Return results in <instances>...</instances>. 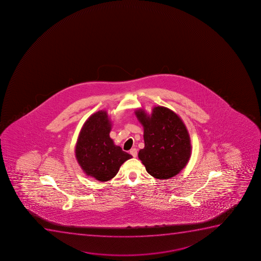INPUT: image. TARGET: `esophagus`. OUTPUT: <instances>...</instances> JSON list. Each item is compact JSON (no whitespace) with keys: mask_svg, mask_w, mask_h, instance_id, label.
<instances>
[{"mask_svg":"<svg viewBox=\"0 0 261 261\" xmlns=\"http://www.w3.org/2000/svg\"><path fill=\"white\" fill-rule=\"evenodd\" d=\"M130 153L132 154L133 157H136L137 156V153H138V151H137V149L136 148H132L131 150H130Z\"/></svg>","mask_w":261,"mask_h":261,"instance_id":"34e87169","label":"esophagus"}]
</instances>
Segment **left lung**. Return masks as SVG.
<instances>
[{"label": "left lung", "instance_id": "left-lung-1", "mask_svg": "<svg viewBox=\"0 0 261 261\" xmlns=\"http://www.w3.org/2000/svg\"><path fill=\"white\" fill-rule=\"evenodd\" d=\"M143 126L145 147L138 157L153 177L167 180L178 175L191 156L190 134L184 121L174 111L157 106L151 114L143 108L135 111Z\"/></svg>", "mask_w": 261, "mask_h": 261}]
</instances>
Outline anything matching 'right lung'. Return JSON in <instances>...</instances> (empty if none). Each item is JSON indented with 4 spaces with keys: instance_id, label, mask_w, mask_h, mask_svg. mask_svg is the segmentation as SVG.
I'll use <instances>...</instances> for the list:
<instances>
[{
    "instance_id": "add662e5",
    "label": "right lung",
    "mask_w": 261,
    "mask_h": 261,
    "mask_svg": "<svg viewBox=\"0 0 261 261\" xmlns=\"http://www.w3.org/2000/svg\"><path fill=\"white\" fill-rule=\"evenodd\" d=\"M113 122L108 112L92 114L80 129L75 146V157L84 173L98 181H107L117 175L120 166L132 155L114 144L110 132Z\"/></svg>"
}]
</instances>
